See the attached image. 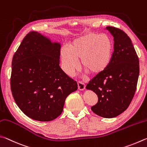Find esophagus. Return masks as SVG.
I'll use <instances>...</instances> for the list:
<instances>
[{"label": "esophagus", "mask_w": 147, "mask_h": 147, "mask_svg": "<svg viewBox=\"0 0 147 147\" xmlns=\"http://www.w3.org/2000/svg\"><path fill=\"white\" fill-rule=\"evenodd\" d=\"M78 89L79 90H84V88H85V84L81 81L78 82Z\"/></svg>", "instance_id": "obj_1"}]
</instances>
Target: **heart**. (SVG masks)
I'll return each mask as SVG.
<instances>
[{
  "label": "heart",
  "mask_w": 147,
  "mask_h": 147,
  "mask_svg": "<svg viewBox=\"0 0 147 147\" xmlns=\"http://www.w3.org/2000/svg\"><path fill=\"white\" fill-rule=\"evenodd\" d=\"M114 44L109 36L88 33L74 38L62 48L60 58L64 71L73 76L79 68V60L83 69L93 76L106 70L112 60Z\"/></svg>",
  "instance_id": "1"
}]
</instances>
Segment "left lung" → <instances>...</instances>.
Masks as SVG:
<instances>
[{
  "mask_svg": "<svg viewBox=\"0 0 147 147\" xmlns=\"http://www.w3.org/2000/svg\"><path fill=\"white\" fill-rule=\"evenodd\" d=\"M114 37V52L106 70L86 85L97 94L98 102L91 109L105 118L115 117L127 109L135 94L140 64L130 37L119 28L107 26Z\"/></svg>",
  "mask_w": 147,
  "mask_h": 147,
  "instance_id": "left-lung-1",
  "label": "left lung"
}]
</instances>
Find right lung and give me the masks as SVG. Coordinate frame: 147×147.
<instances>
[{"label": "right lung", "mask_w": 147, "mask_h": 147, "mask_svg": "<svg viewBox=\"0 0 147 147\" xmlns=\"http://www.w3.org/2000/svg\"><path fill=\"white\" fill-rule=\"evenodd\" d=\"M61 45L37 32L26 35L12 59L10 79L14 100L21 111L39 121L55 119L77 82L59 66Z\"/></svg>", "instance_id": "right-lung-1"}]
</instances>
